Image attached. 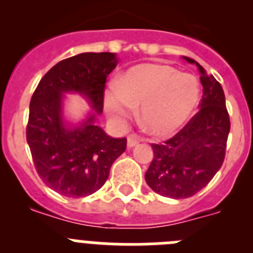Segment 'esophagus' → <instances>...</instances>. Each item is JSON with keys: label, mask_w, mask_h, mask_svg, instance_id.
Returning a JSON list of instances; mask_svg holds the SVG:
<instances>
[{"label": "esophagus", "mask_w": 253, "mask_h": 253, "mask_svg": "<svg viewBox=\"0 0 253 253\" xmlns=\"http://www.w3.org/2000/svg\"><path fill=\"white\" fill-rule=\"evenodd\" d=\"M138 143H139V140L134 137V135H130V137H128V147H129V148H133V147L138 146Z\"/></svg>", "instance_id": "34e87169"}]
</instances>
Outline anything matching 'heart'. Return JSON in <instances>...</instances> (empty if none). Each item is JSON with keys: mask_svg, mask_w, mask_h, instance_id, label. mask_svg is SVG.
I'll return each mask as SVG.
<instances>
[{"mask_svg": "<svg viewBox=\"0 0 253 253\" xmlns=\"http://www.w3.org/2000/svg\"><path fill=\"white\" fill-rule=\"evenodd\" d=\"M202 88L198 78L166 64L131 67L105 93V110L116 125H124L140 105L139 118L156 137H169L190 119Z\"/></svg>", "mask_w": 253, "mask_h": 253, "instance_id": "b5f03b06", "label": "heart"}]
</instances>
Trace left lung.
<instances>
[{
    "instance_id": "obj_1",
    "label": "left lung",
    "mask_w": 253,
    "mask_h": 253,
    "mask_svg": "<svg viewBox=\"0 0 253 253\" xmlns=\"http://www.w3.org/2000/svg\"><path fill=\"white\" fill-rule=\"evenodd\" d=\"M203 99L200 110L175 137L162 144H152L153 160L146 181L154 193L171 199L195 195L207 186L222 167L231 122L222 86L198 62Z\"/></svg>"
}]
</instances>
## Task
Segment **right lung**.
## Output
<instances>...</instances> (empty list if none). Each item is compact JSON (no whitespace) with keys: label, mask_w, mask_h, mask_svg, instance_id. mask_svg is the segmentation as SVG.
Wrapping results in <instances>:
<instances>
[{"label":"right lung","mask_w":253,"mask_h":253,"mask_svg":"<svg viewBox=\"0 0 253 253\" xmlns=\"http://www.w3.org/2000/svg\"><path fill=\"white\" fill-rule=\"evenodd\" d=\"M118 64L115 53H81L60 60L45 73L30 100L26 140L35 169L50 189L84 198L101 189L126 138H113L96 125L102 113L107 75ZM66 93L84 95L93 111L73 125L64 118Z\"/></svg>","instance_id":"add662e5"}]
</instances>
